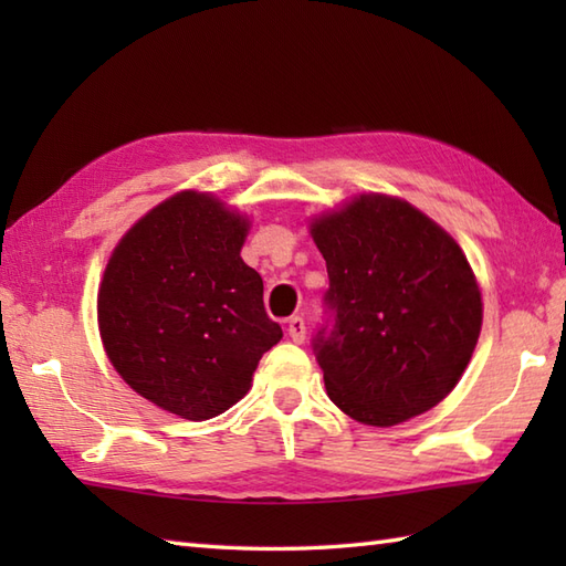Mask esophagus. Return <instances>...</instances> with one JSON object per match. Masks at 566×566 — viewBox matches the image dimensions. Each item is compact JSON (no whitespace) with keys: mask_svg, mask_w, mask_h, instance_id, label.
Wrapping results in <instances>:
<instances>
[{"mask_svg":"<svg viewBox=\"0 0 566 566\" xmlns=\"http://www.w3.org/2000/svg\"><path fill=\"white\" fill-rule=\"evenodd\" d=\"M286 331H290V338L294 343H304L306 340V323L302 316H292L286 321Z\"/></svg>","mask_w":566,"mask_h":566,"instance_id":"obj_1","label":"esophagus"}]
</instances>
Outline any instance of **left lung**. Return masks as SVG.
I'll return each instance as SVG.
<instances>
[{
	"mask_svg": "<svg viewBox=\"0 0 566 566\" xmlns=\"http://www.w3.org/2000/svg\"><path fill=\"white\" fill-rule=\"evenodd\" d=\"M326 321L311 347L331 401L367 426L430 411L460 381L482 294L460 245L401 199L363 195L311 226Z\"/></svg>",
	"mask_w": 566,
	"mask_h": 566,
	"instance_id": "1",
	"label": "left lung"
}]
</instances>
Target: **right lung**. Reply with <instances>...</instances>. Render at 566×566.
Instances as JSON below:
<instances>
[{"instance_id":"obj_1","label":"right lung","mask_w":566,"mask_h":566,"mask_svg":"<svg viewBox=\"0 0 566 566\" xmlns=\"http://www.w3.org/2000/svg\"><path fill=\"white\" fill-rule=\"evenodd\" d=\"M248 223L182 191L130 228L106 264L97 314L114 369L165 411L207 420L250 389L282 328L240 258Z\"/></svg>"}]
</instances>
